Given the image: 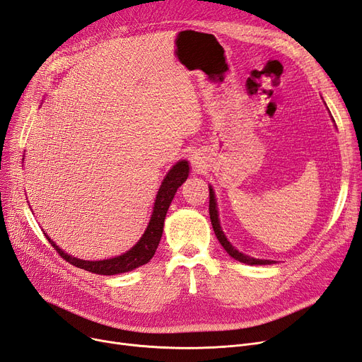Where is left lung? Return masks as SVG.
Listing matches in <instances>:
<instances>
[{"instance_id": "1", "label": "left lung", "mask_w": 362, "mask_h": 362, "mask_svg": "<svg viewBox=\"0 0 362 362\" xmlns=\"http://www.w3.org/2000/svg\"><path fill=\"white\" fill-rule=\"evenodd\" d=\"M327 105V104H325ZM332 117V116H331ZM334 122V119H332ZM210 189V203H209V213H210V221H211V226H213V231H215L219 243L222 245V247L226 250V253L231 258H234L235 261L238 262H243V264H247V265H270V264H274V261H270V259H258V258H253V257H249L246 255V253L237 250L228 238H226L225 233L222 231V226H221V221H219V211H218V202H216V195H215V191H213L211 186H209Z\"/></svg>"}]
</instances>
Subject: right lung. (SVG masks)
Wrapping results in <instances>:
<instances>
[{"mask_svg": "<svg viewBox=\"0 0 362 362\" xmlns=\"http://www.w3.org/2000/svg\"><path fill=\"white\" fill-rule=\"evenodd\" d=\"M188 176H189V163L186 159H180L179 163H176L170 168V171L165 174L163 183L159 186L155 203H153L152 215L143 235L140 237V240L136 245L125 253H122V255H117L115 258L100 259V261H85L65 253L46 233L45 235L49 240V243L57 249L59 255L66 262L77 267V269H82L95 274H103V276H113V274L128 273V272L136 270L140 265L149 262L155 255L156 247L160 242V237H163L164 221H165L168 207L173 202L174 195H176L177 189L180 188L183 182H186Z\"/></svg>", "mask_w": 362, "mask_h": 362, "instance_id": "right-lung-1", "label": "right lung"}]
</instances>
